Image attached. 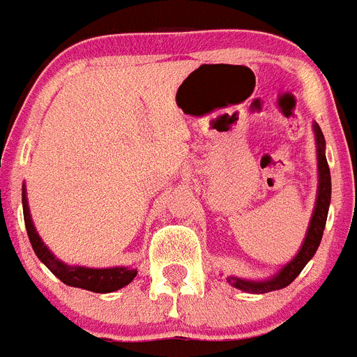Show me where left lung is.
<instances>
[{
    "mask_svg": "<svg viewBox=\"0 0 357 357\" xmlns=\"http://www.w3.org/2000/svg\"><path fill=\"white\" fill-rule=\"evenodd\" d=\"M314 134H316V151H317V196H316V206H314L312 218L308 223L307 236H305L303 243L299 252L296 254L292 261L287 263L278 274H274L268 280L263 281H252V280H241V278H234L230 275L227 278L230 285L236 289L243 290V292H250V294H265V292H272V290H280L289 287L292 281L299 275V272L303 271L312 256L316 254L317 247L321 243L323 230H325L326 214H328V206H331V169L326 163L325 155V137H323L321 128L317 123H314Z\"/></svg>",
    "mask_w": 357,
    "mask_h": 357,
    "instance_id": "1",
    "label": "left lung"
}]
</instances>
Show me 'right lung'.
<instances>
[{"instance_id": "obj_1", "label": "right lung", "mask_w": 357, "mask_h": 357, "mask_svg": "<svg viewBox=\"0 0 357 357\" xmlns=\"http://www.w3.org/2000/svg\"><path fill=\"white\" fill-rule=\"evenodd\" d=\"M21 203H23V218H25L26 234L31 239V245L34 248L36 256L40 257V261L52 272L56 278L68 287H77V289L91 290L98 294H107L114 290L123 289L136 278V268L128 266H110V268H86V266H70L67 263L59 261L58 257L50 252L47 245L41 241L40 234L36 232V227L32 223L31 211H29V199H26L25 185L21 192Z\"/></svg>"}]
</instances>
